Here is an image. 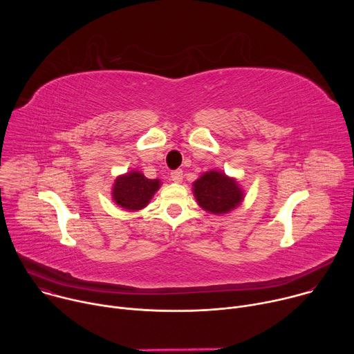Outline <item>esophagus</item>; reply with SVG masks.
<instances>
[{
    "label": "esophagus",
    "instance_id": "esophagus-1",
    "mask_svg": "<svg viewBox=\"0 0 354 354\" xmlns=\"http://www.w3.org/2000/svg\"><path fill=\"white\" fill-rule=\"evenodd\" d=\"M171 179L176 183H180L183 180V171L182 169H176L171 172Z\"/></svg>",
    "mask_w": 354,
    "mask_h": 354
}]
</instances>
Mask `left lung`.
Here are the masks:
<instances>
[{
    "mask_svg": "<svg viewBox=\"0 0 354 354\" xmlns=\"http://www.w3.org/2000/svg\"><path fill=\"white\" fill-rule=\"evenodd\" d=\"M193 194L201 209L213 214H225L241 205L243 190L234 178L210 171L193 183Z\"/></svg>",
    "mask_w": 354,
    "mask_h": 354,
    "instance_id": "left-lung-1",
    "label": "left lung"
}]
</instances>
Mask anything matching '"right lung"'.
<instances>
[{
    "mask_svg": "<svg viewBox=\"0 0 354 354\" xmlns=\"http://www.w3.org/2000/svg\"><path fill=\"white\" fill-rule=\"evenodd\" d=\"M160 185L158 179H148L141 172L131 171L116 178L112 198L118 206L126 210H141L149 203Z\"/></svg>",
    "mask_w": 354,
    "mask_h": 354,
    "instance_id": "1",
    "label": "right lung"
}]
</instances>
